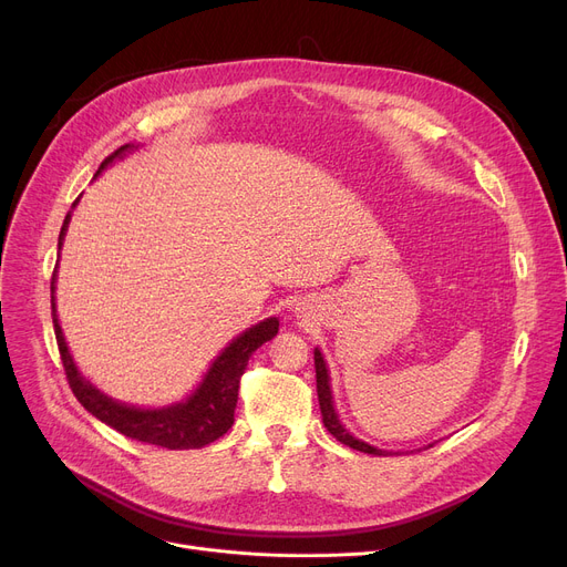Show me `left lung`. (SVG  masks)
<instances>
[{
	"mask_svg": "<svg viewBox=\"0 0 567 567\" xmlns=\"http://www.w3.org/2000/svg\"><path fill=\"white\" fill-rule=\"evenodd\" d=\"M315 370H317V395H319V409H321V421H323V427L329 430L340 443L349 445V449L353 451H361V453H368V455H379V457H385V455H393L391 451H381V449H374V445L355 439L349 430H344V425L340 423L338 419V411L333 406V393H331V379H329V370H326V361L319 349H315ZM434 445V443H430ZM427 445V449H430ZM398 455V453H395Z\"/></svg>",
	"mask_w": 567,
	"mask_h": 567,
	"instance_id": "1",
	"label": "left lung"
}]
</instances>
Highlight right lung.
Wrapping results in <instances>:
<instances>
[{
	"mask_svg": "<svg viewBox=\"0 0 567 567\" xmlns=\"http://www.w3.org/2000/svg\"><path fill=\"white\" fill-rule=\"evenodd\" d=\"M131 148H133L131 144L118 146L112 156L103 161L96 176L114 158L126 156V152H131ZM75 204L78 199L73 202V206ZM69 223H71V212L64 218L62 231H59V250H62ZM54 280H56V266L50 282V291H52L50 301H52V323H54L56 347H59V353H62L66 379L78 402L89 413L96 415L101 423L114 427L124 436H131L142 443L161 445V449H167V451L202 449V445H208L216 439H220L234 425L238 381H241V374L246 372L252 351H257L264 342L276 338L278 326H280L278 317L264 319L246 333L238 336L236 340H231L229 347H225L223 353L212 363V368H208L202 383L188 400L176 402L172 406H163V409H137L103 395L96 385H92V381H86L75 368L73 355L66 347L62 326H59L56 310H54Z\"/></svg>",
	"mask_w": 567,
	"mask_h": 567,
	"instance_id": "1",
	"label": "right lung"
}]
</instances>
